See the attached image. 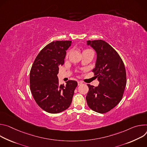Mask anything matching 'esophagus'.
Segmentation results:
<instances>
[{
	"label": "esophagus",
	"mask_w": 147,
	"mask_h": 147,
	"mask_svg": "<svg viewBox=\"0 0 147 147\" xmlns=\"http://www.w3.org/2000/svg\"><path fill=\"white\" fill-rule=\"evenodd\" d=\"M81 84H82V82H81V81H78V86L80 85Z\"/></svg>",
	"instance_id": "esophagus-1"
}]
</instances>
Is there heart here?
Wrapping results in <instances>:
<instances>
[{
    "label": "heart",
    "mask_w": 147,
    "mask_h": 147,
    "mask_svg": "<svg viewBox=\"0 0 147 147\" xmlns=\"http://www.w3.org/2000/svg\"><path fill=\"white\" fill-rule=\"evenodd\" d=\"M88 50H88V49H86V50H85L84 51H88Z\"/></svg>",
    "instance_id": "1"
}]
</instances>
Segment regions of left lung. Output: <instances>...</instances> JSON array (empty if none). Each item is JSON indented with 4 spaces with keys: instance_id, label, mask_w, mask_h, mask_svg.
Listing matches in <instances>:
<instances>
[{
    "instance_id": "8db88e82",
    "label": "left lung",
    "mask_w": 147,
    "mask_h": 147,
    "mask_svg": "<svg viewBox=\"0 0 147 147\" xmlns=\"http://www.w3.org/2000/svg\"><path fill=\"white\" fill-rule=\"evenodd\" d=\"M97 53L96 67L92 72L99 85L88 84L87 103L92 110L106 113L121 101L126 85V72L123 61L110 45L102 40L87 41Z\"/></svg>"
}]
</instances>
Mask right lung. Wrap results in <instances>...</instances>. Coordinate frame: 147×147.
Masks as SVG:
<instances>
[{
  "mask_svg": "<svg viewBox=\"0 0 147 147\" xmlns=\"http://www.w3.org/2000/svg\"><path fill=\"white\" fill-rule=\"evenodd\" d=\"M71 41H56L47 45L35 59L30 72V86L37 104L44 111L58 113L71 104L75 80H69L65 86L59 84V65L64 63L66 50Z\"/></svg>",
  "mask_w": 147,
  "mask_h": 147,
  "instance_id": "add662e5",
  "label": "right lung"
}]
</instances>
